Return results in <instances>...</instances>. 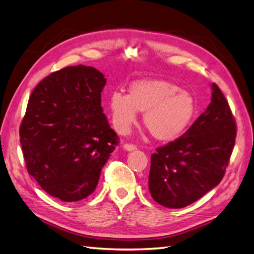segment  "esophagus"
I'll list each match as a JSON object with an SVG mask.
<instances>
[{
  "label": "esophagus",
  "instance_id": "esophagus-1",
  "mask_svg": "<svg viewBox=\"0 0 254 254\" xmlns=\"http://www.w3.org/2000/svg\"><path fill=\"white\" fill-rule=\"evenodd\" d=\"M124 149L127 151H133L134 149H137V146L134 145L133 143H125L124 144Z\"/></svg>",
  "mask_w": 254,
  "mask_h": 254
}]
</instances>
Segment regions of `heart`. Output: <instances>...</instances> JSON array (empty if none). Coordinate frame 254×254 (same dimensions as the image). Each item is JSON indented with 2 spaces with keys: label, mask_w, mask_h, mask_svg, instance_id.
<instances>
[{
  "label": "heart",
  "mask_w": 254,
  "mask_h": 254,
  "mask_svg": "<svg viewBox=\"0 0 254 254\" xmlns=\"http://www.w3.org/2000/svg\"><path fill=\"white\" fill-rule=\"evenodd\" d=\"M109 106L118 131H128L136 122L138 113H143V125L161 141L177 138L189 126L195 113L192 95L166 80L133 82L128 95L113 92Z\"/></svg>",
  "instance_id": "b5f03b06"
}]
</instances>
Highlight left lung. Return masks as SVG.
<instances>
[{"label":"left lung","mask_w":254,"mask_h":254,"mask_svg":"<svg viewBox=\"0 0 254 254\" xmlns=\"http://www.w3.org/2000/svg\"><path fill=\"white\" fill-rule=\"evenodd\" d=\"M237 124L216 83L204 113L183 136L151 155L149 190L157 203L185 207L217 186L228 166Z\"/></svg>","instance_id":"obj_1"}]
</instances>
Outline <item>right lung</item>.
<instances>
[{
    "label": "right lung",
    "instance_id": "add662e5",
    "mask_svg": "<svg viewBox=\"0 0 254 254\" xmlns=\"http://www.w3.org/2000/svg\"><path fill=\"white\" fill-rule=\"evenodd\" d=\"M106 83L91 66H68L37 84L19 127L27 172L50 195L91 194L120 138L101 106Z\"/></svg>",
    "mask_w": 254,
    "mask_h": 254
}]
</instances>
